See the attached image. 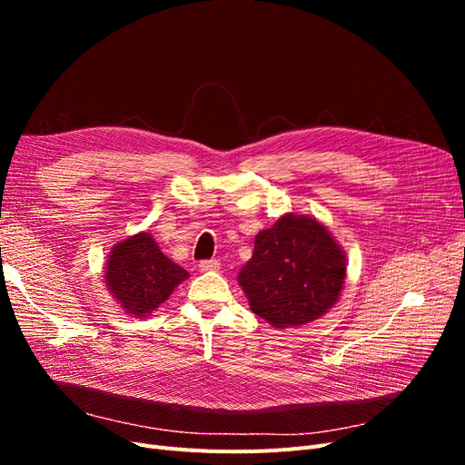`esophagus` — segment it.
Here are the masks:
<instances>
[{"mask_svg": "<svg viewBox=\"0 0 465 465\" xmlns=\"http://www.w3.org/2000/svg\"><path fill=\"white\" fill-rule=\"evenodd\" d=\"M219 267H221L219 260H205V262L200 263V270L202 272H217Z\"/></svg>", "mask_w": 465, "mask_h": 465, "instance_id": "1", "label": "esophagus"}]
</instances>
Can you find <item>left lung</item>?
<instances>
[{"instance_id": "8db88e82", "label": "left lung", "mask_w": 465, "mask_h": 465, "mask_svg": "<svg viewBox=\"0 0 465 465\" xmlns=\"http://www.w3.org/2000/svg\"><path fill=\"white\" fill-rule=\"evenodd\" d=\"M345 277V252L331 232L314 217L285 213L256 234L252 258L236 279L252 312L285 330L326 314Z\"/></svg>"}]
</instances>
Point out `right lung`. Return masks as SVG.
<instances>
[{
  "label": "right lung",
  "instance_id": "right-lung-1",
  "mask_svg": "<svg viewBox=\"0 0 465 465\" xmlns=\"http://www.w3.org/2000/svg\"><path fill=\"white\" fill-rule=\"evenodd\" d=\"M188 277L184 267L163 254L147 231L112 246L104 265L112 299L134 318L151 316Z\"/></svg>",
  "mask_w": 465,
  "mask_h": 465
}]
</instances>
